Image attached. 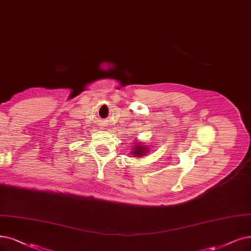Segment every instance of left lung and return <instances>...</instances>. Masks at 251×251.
I'll use <instances>...</instances> for the list:
<instances>
[{
    "mask_svg": "<svg viewBox=\"0 0 251 251\" xmlns=\"http://www.w3.org/2000/svg\"><path fill=\"white\" fill-rule=\"evenodd\" d=\"M132 146H133L132 149H131L132 151L130 152V154L133 155L134 157H137V158H141V157L146 156L147 154H149V152H150L149 151L150 148L148 147V146L143 145L142 143L136 142Z\"/></svg>",
    "mask_w": 251,
    "mask_h": 251,
    "instance_id": "1",
    "label": "left lung"
}]
</instances>
